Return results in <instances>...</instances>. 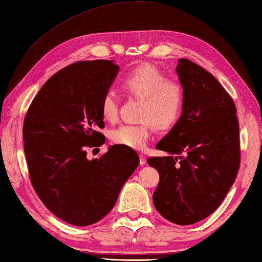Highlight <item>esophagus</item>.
I'll return each mask as SVG.
<instances>
[{
	"label": "esophagus",
	"instance_id": "34e87169",
	"mask_svg": "<svg viewBox=\"0 0 262 262\" xmlns=\"http://www.w3.org/2000/svg\"><path fill=\"white\" fill-rule=\"evenodd\" d=\"M140 164H141L142 166L147 164V158H145V156H144L143 154H140Z\"/></svg>",
	"mask_w": 262,
	"mask_h": 262
}]
</instances>
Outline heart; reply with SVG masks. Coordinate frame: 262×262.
<instances>
[{"label": "heart", "mask_w": 262, "mask_h": 262, "mask_svg": "<svg viewBox=\"0 0 262 262\" xmlns=\"http://www.w3.org/2000/svg\"><path fill=\"white\" fill-rule=\"evenodd\" d=\"M128 94L144 99L142 125H120L110 133L114 144L132 149H143L151 133V123L158 129L174 126L185 107V91L180 83L170 81L165 74L150 64L139 66L122 79ZM100 112L105 120L118 117L119 99L113 90H107L100 99Z\"/></svg>", "instance_id": "b5f03b06"}]
</instances>
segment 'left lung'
<instances>
[{
  "mask_svg": "<svg viewBox=\"0 0 262 262\" xmlns=\"http://www.w3.org/2000/svg\"><path fill=\"white\" fill-rule=\"evenodd\" d=\"M177 74L185 91L183 114L156 145L167 156L150 157L148 164L159 173L152 195L157 211L172 223L189 225L212 214L236 179L239 125L232 98L210 73L179 59Z\"/></svg>",
  "mask_w": 262,
  "mask_h": 262,
  "instance_id": "left-lung-1",
  "label": "left lung"
}]
</instances>
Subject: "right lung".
Here are the masks:
<instances>
[{
    "label": "right lung",
    "instance_id": "right-lung-1",
    "mask_svg": "<svg viewBox=\"0 0 262 262\" xmlns=\"http://www.w3.org/2000/svg\"><path fill=\"white\" fill-rule=\"evenodd\" d=\"M118 72L112 60L69 64L43 84L24 119L31 184L53 214L76 227L94 224L112 210L140 163L134 149L118 144L98 159L86 158V147L105 142L99 104Z\"/></svg>",
    "mask_w": 262,
    "mask_h": 262
}]
</instances>
